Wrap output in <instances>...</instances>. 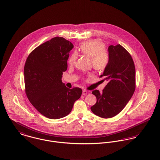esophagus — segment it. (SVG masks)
<instances>
[{
  "instance_id": "34e87169",
  "label": "esophagus",
  "mask_w": 160,
  "mask_h": 160,
  "mask_svg": "<svg viewBox=\"0 0 160 160\" xmlns=\"http://www.w3.org/2000/svg\"><path fill=\"white\" fill-rule=\"evenodd\" d=\"M88 93V91H86V90H83V91H82V95H87Z\"/></svg>"
}]
</instances>
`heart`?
Returning a JSON list of instances; mask_svg holds the SVG:
<instances>
[{
    "label": "heart",
    "mask_w": 160,
    "mask_h": 160,
    "mask_svg": "<svg viewBox=\"0 0 160 160\" xmlns=\"http://www.w3.org/2000/svg\"><path fill=\"white\" fill-rule=\"evenodd\" d=\"M105 49L104 42L98 39H93L81 43L78 50L91 58L92 65L96 71H102L107 68L110 62L109 54ZM77 57L78 53L73 52L69 57V64L74 65Z\"/></svg>",
    "instance_id": "heart-1"
}]
</instances>
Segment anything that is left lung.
Returning a JSON list of instances; mask_svg holds the SVG:
<instances>
[{"instance_id":"8db88e82","label":"left lung","mask_w":160,"mask_h":160,"mask_svg":"<svg viewBox=\"0 0 160 160\" xmlns=\"http://www.w3.org/2000/svg\"><path fill=\"white\" fill-rule=\"evenodd\" d=\"M110 62L100 78L108 83L102 92H92L97 98L91 111L103 118H110L126 107L136 89V68L130 53L120 44L109 46Z\"/></svg>"}]
</instances>
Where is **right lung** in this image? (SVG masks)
I'll use <instances>...</instances> for the list:
<instances>
[{
	"label": "right lung",
	"instance_id": "obj_1",
	"mask_svg": "<svg viewBox=\"0 0 160 160\" xmlns=\"http://www.w3.org/2000/svg\"><path fill=\"white\" fill-rule=\"evenodd\" d=\"M72 44L55 37L33 50L24 67L26 95L34 108L48 118L57 119L71 112L81 96L79 88L70 89L62 82Z\"/></svg>",
	"mask_w": 160,
	"mask_h": 160
}]
</instances>
